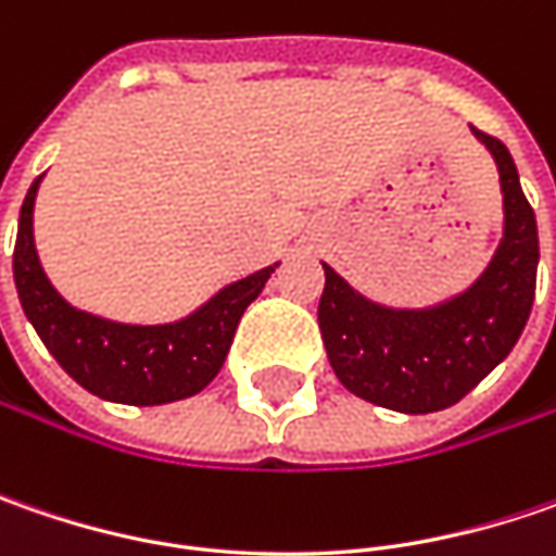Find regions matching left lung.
<instances>
[{
    "label": "left lung",
    "mask_w": 556,
    "mask_h": 556,
    "mask_svg": "<svg viewBox=\"0 0 556 556\" xmlns=\"http://www.w3.org/2000/svg\"><path fill=\"white\" fill-rule=\"evenodd\" d=\"M498 166L502 241L477 281L430 306H387L325 266L318 328L340 383L402 415H430L460 402L498 368L523 333L539 271L535 213L502 141L470 126Z\"/></svg>",
    "instance_id": "obj_1"
}]
</instances>
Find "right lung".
I'll use <instances>...</instances> for the list:
<instances>
[{"label":"right lung","instance_id":"obj_1","mask_svg":"<svg viewBox=\"0 0 556 556\" xmlns=\"http://www.w3.org/2000/svg\"><path fill=\"white\" fill-rule=\"evenodd\" d=\"M39 182L42 176L30 185L17 219L14 288L54 362L83 390L119 405H166L201 393L223 368L241 315L263 293L278 263L225 285L176 321L129 325L101 318L67 303L39 263L33 238Z\"/></svg>","mask_w":556,"mask_h":556}]
</instances>
